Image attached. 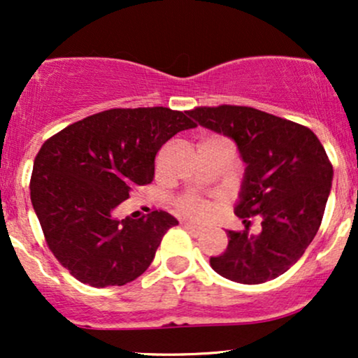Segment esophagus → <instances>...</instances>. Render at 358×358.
<instances>
[{
    "mask_svg": "<svg viewBox=\"0 0 358 358\" xmlns=\"http://www.w3.org/2000/svg\"><path fill=\"white\" fill-rule=\"evenodd\" d=\"M183 227H185V229H188V231L195 232V234H200V232L203 231V227H200V225L192 224V222H183Z\"/></svg>",
    "mask_w": 358,
    "mask_h": 358,
    "instance_id": "esophagus-1",
    "label": "esophagus"
}]
</instances>
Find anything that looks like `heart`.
Wrapping results in <instances>:
<instances>
[{
    "label": "heart",
    "instance_id": "obj_1",
    "mask_svg": "<svg viewBox=\"0 0 358 358\" xmlns=\"http://www.w3.org/2000/svg\"><path fill=\"white\" fill-rule=\"evenodd\" d=\"M176 208H178L180 213L192 217V219H205L210 213V203L196 195L182 196L176 202Z\"/></svg>",
    "mask_w": 358,
    "mask_h": 358
}]
</instances>
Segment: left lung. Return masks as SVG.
I'll return each instance as SVG.
<instances>
[{
    "label": "left lung",
    "mask_w": 358,
    "mask_h": 358,
    "mask_svg": "<svg viewBox=\"0 0 358 358\" xmlns=\"http://www.w3.org/2000/svg\"><path fill=\"white\" fill-rule=\"evenodd\" d=\"M188 116L236 141L245 173L236 215L245 231H227L229 244L210 266L242 285H261L286 273L318 232L334 166L306 126L245 106L195 108ZM261 215L263 231L248 232Z\"/></svg>",
    "instance_id": "obj_1"
}]
</instances>
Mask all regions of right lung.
<instances>
[{
    "label": "right lung",
    "mask_w": 358,
    "mask_h": 358,
    "mask_svg": "<svg viewBox=\"0 0 358 358\" xmlns=\"http://www.w3.org/2000/svg\"><path fill=\"white\" fill-rule=\"evenodd\" d=\"M196 122L188 110L109 109L73 122L43 143L30 196L57 261L94 287L122 286L150 268L166 231L178 220L155 210L116 219L133 188L153 182L155 156Z\"/></svg>",
    "instance_id": "1"
}]
</instances>
